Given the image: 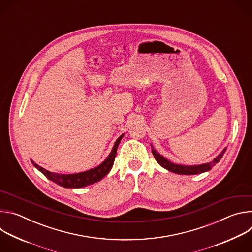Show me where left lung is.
<instances>
[{"mask_svg":"<svg viewBox=\"0 0 252 252\" xmlns=\"http://www.w3.org/2000/svg\"><path fill=\"white\" fill-rule=\"evenodd\" d=\"M226 151V148L223 149V151L217 157L215 158H213L212 161L206 162V163H202V164H195V165H185V164H178V163H173L170 160H168L167 158H165L164 157H162L161 155H159L153 147L152 145V153L156 158V160L158 162L159 165H161L163 168L167 169L168 171H171L173 173H177V174H185V175H191V174H199L205 171H208L211 169V167H213L215 164H217L221 158L223 157L224 153Z\"/></svg>","mask_w":252,"mask_h":252,"instance_id":"8db88e82","label":"left lung"}]
</instances>
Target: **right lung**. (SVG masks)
<instances>
[{
	"label": "right lung",
	"mask_w": 252,
	"mask_h": 252,
	"mask_svg": "<svg viewBox=\"0 0 252 252\" xmlns=\"http://www.w3.org/2000/svg\"><path fill=\"white\" fill-rule=\"evenodd\" d=\"M125 133H123L121 136L118 137L116 140L115 145L113 147L112 152L110 155L107 156V158L96 167L79 172V173H68V174H63V173H57V172H52L50 170L45 169L44 167L40 166L39 164L35 163L33 160L31 159L32 163L33 166L39 169L45 176H47L50 181L54 182L55 184L65 188V189H81L88 187L90 185L95 184L99 182L100 179H102L107 173H109L114 165L116 155H117V150L120 145V142L122 138L124 137Z\"/></svg>",
	"instance_id": "right-lung-1"
}]
</instances>
